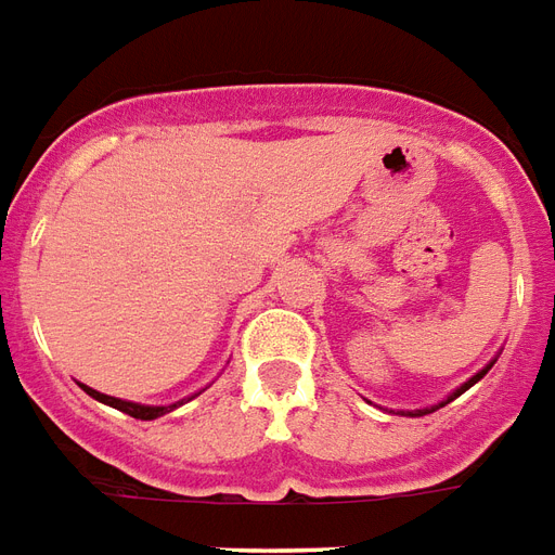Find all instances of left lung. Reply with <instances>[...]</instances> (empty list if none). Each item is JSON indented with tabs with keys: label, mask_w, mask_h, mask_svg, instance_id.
<instances>
[{
	"label": "left lung",
	"mask_w": 555,
	"mask_h": 555,
	"mask_svg": "<svg viewBox=\"0 0 555 555\" xmlns=\"http://www.w3.org/2000/svg\"><path fill=\"white\" fill-rule=\"evenodd\" d=\"M489 369H491V365H489ZM489 369H482V372H480V374H474V377H470V380H468V383H465V386H460V389L453 391V398H460L462 391H468V389H470V386H474V383L480 380V377H486V372H489ZM453 398H448V401H453ZM441 406H444V403H441ZM424 412H433V410H424ZM424 412H418V415H424Z\"/></svg>",
	"instance_id": "1"
}]
</instances>
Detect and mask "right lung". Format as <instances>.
I'll return each mask as SVG.
<instances>
[{"label": "right lung", "instance_id": "obj_1", "mask_svg": "<svg viewBox=\"0 0 555 555\" xmlns=\"http://www.w3.org/2000/svg\"><path fill=\"white\" fill-rule=\"evenodd\" d=\"M81 389L90 395V398H95V401L107 403V406H114V410L125 412V415H131V418H140V421H152V418H160V415H166V412H172L178 403H172V406H140V403H131V401H119V398H111V395H102V391L90 389V386H81Z\"/></svg>", "mask_w": 555, "mask_h": 555}]
</instances>
